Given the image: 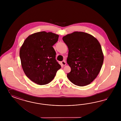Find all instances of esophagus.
Listing matches in <instances>:
<instances>
[{
    "instance_id": "esophagus-1",
    "label": "esophagus",
    "mask_w": 121,
    "mask_h": 121,
    "mask_svg": "<svg viewBox=\"0 0 121 121\" xmlns=\"http://www.w3.org/2000/svg\"><path fill=\"white\" fill-rule=\"evenodd\" d=\"M61 63H62V65H63V66H65L66 65V62L65 61H62V62H61Z\"/></svg>"
}]
</instances>
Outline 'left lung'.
Masks as SVG:
<instances>
[{
	"mask_svg": "<svg viewBox=\"0 0 121 121\" xmlns=\"http://www.w3.org/2000/svg\"><path fill=\"white\" fill-rule=\"evenodd\" d=\"M68 48L67 63L71 68L67 77L75 85L90 84L99 74L104 55L98 40L91 35L75 31L63 37Z\"/></svg>",
	"mask_w": 121,
	"mask_h": 121,
	"instance_id": "left-lung-1",
	"label": "left lung"
}]
</instances>
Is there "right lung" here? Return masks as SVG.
Returning <instances> with one entry per match:
<instances>
[{"mask_svg":"<svg viewBox=\"0 0 121 121\" xmlns=\"http://www.w3.org/2000/svg\"><path fill=\"white\" fill-rule=\"evenodd\" d=\"M59 35L41 31L28 37L20 49L19 56L22 69L26 76L35 83L47 84L55 77L61 66L55 59L53 46Z\"/></svg>","mask_w":121,"mask_h":121,"instance_id":"1","label":"right lung"}]
</instances>
